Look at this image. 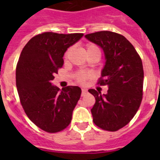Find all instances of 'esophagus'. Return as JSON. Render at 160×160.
Masks as SVG:
<instances>
[{
    "label": "esophagus",
    "mask_w": 160,
    "mask_h": 160,
    "mask_svg": "<svg viewBox=\"0 0 160 160\" xmlns=\"http://www.w3.org/2000/svg\"><path fill=\"white\" fill-rule=\"evenodd\" d=\"M87 94V90L86 89H82V93H81V95L82 96H84V95H85Z\"/></svg>",
    "instance_id": "esophagus-1"
}]
</instances>
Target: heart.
<instances>
[{
  "label": "heart",
  "mask_w": 160,
  "mask_h": 160,
  "mask_svg": "<svg viewBox=\"0 0 160 160\" xmlns=\"http://www.w3.org/2000/svg\"><path fill=\"white\" fill-rule=\"evenodd\" d=\"M95 48H98V47L95 45H93V44H89V45H87V47H86V51H90V50H93V49ZM89 78H90V75L85 72H78L75 75L76 80L79 83H81V84L85 83Z\"/></svg>",
  "instance_id": "1"
}]
</instances>
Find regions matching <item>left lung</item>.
<instances>
[{
    "label": "left lung",
    "mask_w": 160,
    "mask_h": 160,
    "mask_svg": "<svg viewBox=\"0 0 160 160\" xmlns=\"http://www.w3.org/2000/svg\"><path fill=\"white\" fill-rule=\"evenodd\" d=\"M85 38L103 49L106 60L98 85H107V94L89 90L95 98L91 109L93 121L104 130L117 131L129 124L141 104L144 84L141 58L120 34L98 31L85 35Z\"/></svg>",
    "instance_id": "8db88e82"
}]
</instances>
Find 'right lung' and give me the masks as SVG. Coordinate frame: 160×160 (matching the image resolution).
Instances as JSON below:
<instances>
[{"label": "right lung", "instance_id": "add662e5", "mask_svg": "<svg viewBox=\"0 0 160 160\" xmlns=\"http://www.w3.org/2000/svg\"><path fill=\"white\" fill-rule=\"evenodd\" d=\"M82 33L44 32L34 36L21 51L16 81L20 101L28 118L48 133L62 131L70 124L81 89L52 85L54 75L63 66V56Z\"/></svg>", "mask_w": 160, "mask_h": 160}]
</instances>
